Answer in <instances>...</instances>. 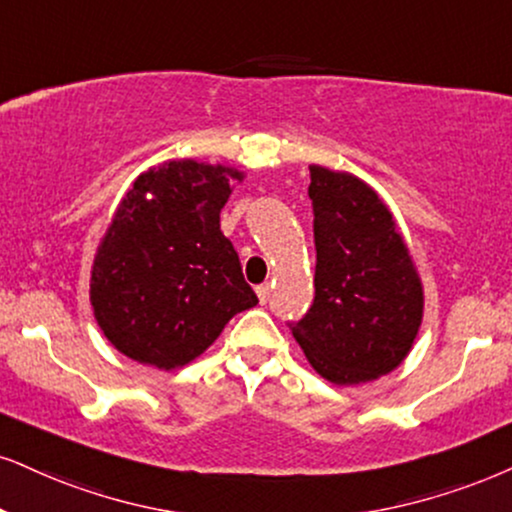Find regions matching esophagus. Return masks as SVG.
<instances>
[{"label":"esophagus","instance_id":"obj_1","mask_svg":"<svg viewBox=\"0 0 512 512\" xmlns=\"http://www.w3.org/2000/svg\"><path fill=\"white\" fill-rule=\"evenodd\" d=\"M256 294H258V301H261V304H268V299H270V285H268V282H266V285H258Z\"/></svg>","mask_w":512,"mask_h":512}]
</instances>
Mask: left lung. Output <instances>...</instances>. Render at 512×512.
<instances>
[{"mask_svg": "<svg viewBox=\"0 0 512 512\" xmlns=\"http://www.w3.org/2000/svg\"><path fill=\"white\" fill-rule=\"evenodd\" d=\"M315 296L289 323L318 375L361 384L401 365L422 323V285L389 208L349 173L311 166Z\"/></svg>", "mask_w": 512, "mask_h": 512, "instance_id": "1", "label": "left lung"}]
</instances>
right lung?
I'll use <instances>...</instances> for the list:
<instances>
[{"label": "right lung", "instance_id": "right-lung-1", "mask_svg": "<svg viewBox=\"0 0 512 512\" xmlns=\"http://www.w3.org/2000/svg\"><path fill=\"white\" fill-rule=\"evenodd\" d=\"M239 170L192 159L149 168L118 206L94 256L90 301L132 361L173 370L201 356L232 315L254 308L220 208Z\"/></svg>", "mask_w": 512, "mask_h": 512}]
</instances>
